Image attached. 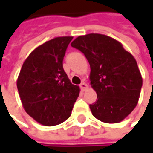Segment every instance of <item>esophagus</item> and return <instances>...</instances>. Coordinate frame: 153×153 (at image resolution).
<instances>
[{
	"label": "esophagus",
	"instance_id": "1",
	"mask_svg": "<svg viewBox=\"0 0 153 153\" xmlns=\"http://www.w3.org/2000/svg\"><path fill=\"white\" fill-rule=\"evenodd\" d=\"M79 87H80V88H81L82 91H84V90H86V89L88 88V85H87L85 82H82V83L79 85Z\"/></svg>",
	"mask_w": 153,
	"mask_h": 153
}]
</instances>
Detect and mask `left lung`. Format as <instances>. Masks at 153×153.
<instances>
[{
	"label": "left lung",
	"instance_id": "obj_1",
	"mask_svg": "<svg viewBox=\"0 0 153 153\" xmlns=\"http://www.w3.org/2000/svg\"><path fill=\"white\" fill-rule=\"evenodd\" d=\"M71 46L90 65V84L97 95L89 105L93 116L105 123L123 120L137 106L143 85L135 57L120 42L100 33L79 36Z\"/></svg>",
	"mask_w": 153,
	"mask_h": 153
}]
</instances>
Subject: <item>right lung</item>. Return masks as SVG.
<instances>
[{
  "instance_id": "1",
  "label": "right lung",
  "mask_w": 153,
  "mask_h": 153,
  "mask_svg": "<svg viewBox=\"0 0 153 153\" xmlns=\"http://www.w3.org/2000/svg\"><path fill=\"white\" fill-rule=\"evenodd\" d=\"M72 36L56 37L37 47L23 64L16 80L23 107L34 120L56 126L72 113L79 93L63 68Z\"/></svg>"
}]
</instances>
